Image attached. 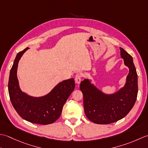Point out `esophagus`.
<instances>
[{
    "instance_id": "1",
    "label": "esophagus",
    "mask_w": 148,
    "mask_h": 148,
    "mask_svg": "<svg viewBox=\"0 0 148 148\" xmlns=\"http://www.w3.org/2000/svg\"><path fill=\"white\" fill-rule=\"evenodd\" d=\"M81 77H82V75L81 74H77L76 77H75V82L76 84H80L81 81Z\"/></svg>"
}]
</instances>
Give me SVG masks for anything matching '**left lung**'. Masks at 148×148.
Returning a JSON list of instances; mask_svg holds the SVG:
<instances>
[{
	"instance_id": "8db88e82",
	"label": "left lung",
	"mask_w": 148,
	"mask_h": 148,
	"mask_svg": "<svg viewBox=\"0 0 148 148\" xmlns=\"http://www.w3.org/2000/svg\"><path fill=\"white\" fill-rule=\"evenodd\" d=\"M121 57L129 69L125 86L112 94H106L85 79L81 82L84 112L94 123L109 124L126 116L136 101L138 93L137 74L132 56L120 48Z\"/></svg>"
}]
</instances>
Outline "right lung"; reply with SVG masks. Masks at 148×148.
<instances>
[{
  "label": "right lung",
  "mask_w": 148,
  "mask_h": 148,
  "mask_svg": "<svg viewBox=\"0 0 148 148\" xmlns=\"http://www.w3.org/2000/svg\"><path fill=\"white\" fill-rule=\"evenodd\" d=\"M28 49L19 52L14 59L9 78V97L12 106L23 119L33 123L51 124L60 116L64 105L74 90V79L62 81L42 97H34L23 92L19 86L17 69L19 60Z\"/></svg>",
  "instance_id": "1"
}]
</instances>
